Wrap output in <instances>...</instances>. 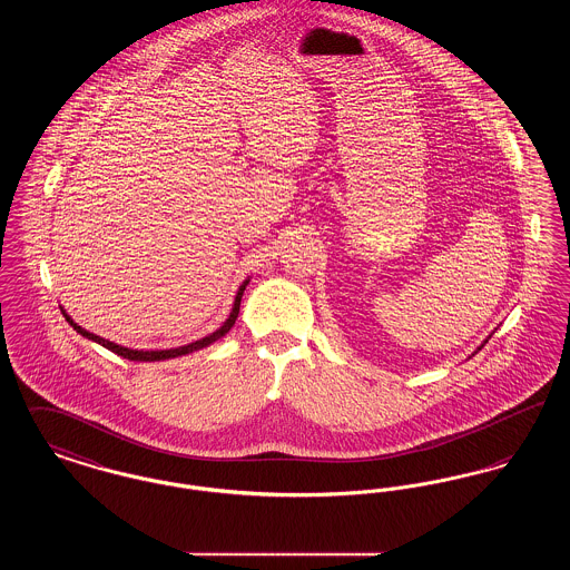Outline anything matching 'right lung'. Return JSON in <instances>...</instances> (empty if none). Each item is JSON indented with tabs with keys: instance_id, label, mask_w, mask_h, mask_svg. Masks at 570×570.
I'll use <instances>...</instances> for the list:
<instances>
[{
	"instance_id": "add662e5",
	"label": "right lung",
	"mask_w": 570,
	"mask_h": 570,
	"mask_svg": "<svg viewBox=\"0 0 570 570\" xmlns=\"http://www.w3.org/2000/svg\"><path fill=\"white\" fill-rule=\"evenodd\" d=\"M245 286H247V279H245L244 284H242V288H239V293H237V297H235L233 312H230V316L226 318V323H224V325L219 326L217 331H214L212 335H207V337L198 340V342H191V344H188V346H179V348H170V351H132V348L119 346V344L109 342V340H105V337H100V335H94V333L85 331V328L77 325V323H75V321H72V318L66 314V312H63V316H66V321H68L70 325L75 326V331H77V333H81L82 337H87V340H91V342H98L100 346L109 348L110 353L119 354V356H124V358H130V361H164V358H175V356H181V354L200 351V348H205V346L214 344V342L219 340V337H224V335L230 331V326L235 325L237 316H239V305H242V297H244Z\"/></svg>"
}]
</instances>
